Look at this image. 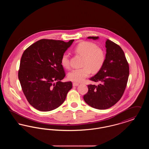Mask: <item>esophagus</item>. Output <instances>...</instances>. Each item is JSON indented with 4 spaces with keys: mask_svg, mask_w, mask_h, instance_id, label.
I'll return each mask as SVG.
<instances>
[{
    "mask_svg": "<svg viewBox=\"0 0 149 149\" xmlns=\"http://www.w3.org/2000/svg\"><path fill=\"white\" fill-rule=\"evenodd\" d=\"M79 85V84L77 83H72V85H73L74 86H78Z\"/></svg>",
    "mask_w": 149,
    "mask_h": 149,
    "instance_id": "34e87169",
    "label": "esophagus"
}]
</instances>
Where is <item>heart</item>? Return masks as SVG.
Segmentation results:
<instances>
[{"instance_id": "1", "label": "heart", "mask_w": 149, "mask_h": 149, "mask_svg": "<svg viewBox=\"0 0 149 149\" xmlns=\"http://www.w3.org/2000/svg\"><path fill=\"white\" fill-rule=\"evenodd\" d=\"M74 52L83 57L82 68L71 70L68 74V79L74 82H81L88 77L91 71L97 72L103 66L105 61V54L103 50L92 42H82L74 49ZM61 65L65 69L70 68L69 56L64 54L61 58Z\"/></svg>"}]
</instances>
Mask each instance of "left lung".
I'll return each mask as SVG.
<instances>
[{"mask_svg":"<svg viewBox=\"0 0 149 149\" xmlns=\"http://www.w3.org/2000/svg\"><path fill=\"white\" fill-rule=\"evenodd\" d=\"M98 40V37H88ZM106 54L103 66L91 80L100 82L99 85H89L84 100L91 107L106 109L114 106L123 94L129 76V66L120 46L107 39Z\"/></svg>","mask_w":149,"mask_h":149,"instance_id":"8db88e82","label":"left lung"}]
</instances>
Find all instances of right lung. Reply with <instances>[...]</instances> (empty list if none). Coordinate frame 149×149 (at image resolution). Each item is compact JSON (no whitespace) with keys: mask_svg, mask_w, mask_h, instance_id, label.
I'll return each instance as SVG.
<instances>
[{"mask_svg":"<svg viewBox=\"0 0 149 149\" xmlns=\"http://www.w3.org/2000/svg\"><path fill=\"white\" fill-rule=\"evenodd\" d=\"M74 41L42 39L24 51L18 79L29 103L36 109L47 112L58 108L72 88L71 81H61L65 76L61 58Z\"/></svg>","mask_w":149,"mask_h":149,"instance_id":"obj_1","label":"right lung"}]
</instances>
